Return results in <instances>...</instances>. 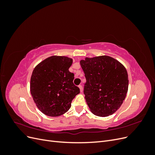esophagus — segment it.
Returning a JSON list of instances; mask_svg holds the SVG:
<instances>
[{
  "instance_id": "34e87169",
  "label": "esophagus",
  "mask_w": 155,
  "mask_h": 155,
  "mask_svg": "<svg viewBox=\"0 0 155 155\" xmlns=\"http://www.w3.org/2000/svg\"><path fill=\"white\" fill-rule=\"evenodd\" d=\"M78 87L79 88V89H80V91L82 92V91H83V87H82V85H79Z\"/></svg>"
}]
</instances>
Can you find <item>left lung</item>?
Returning <instances> with one entry per match:
<instances>
[{"mask_svg": "<svg viewBox=\"0 0 155 155\" xmlns=\"http://www.w3.org/2000/svg\"><path fill=\"white\" fill-rule=\"evenodd\" d=\"M86 78L84 94L92 113L106 117L118 110L128 91V74L119 61L102 55L81 60Z\"/></svg>", "mask_w": 155, "mask_h": 155, "instance_id": "left-lung-1", "label": "left lung"}]
</instances>
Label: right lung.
<instances>
[{
  "mask_svg": "<svg viewBox=\"0 0 155 155\" xmlns=\"http://www.w3.org/2000/svg\"><path fill=\"white\" fill-rule=\"evenodd\" d=\"M72 59L64 56H51L37 65L30 80V92L38 109L49 116L67 112L80 92L74 85V73L69 72Z\"/></svg>",
  "mask_w": 155,
  "mask_h": 155,
  "instance_id": "1",
  "label": "right lung"
}]
</instances>
